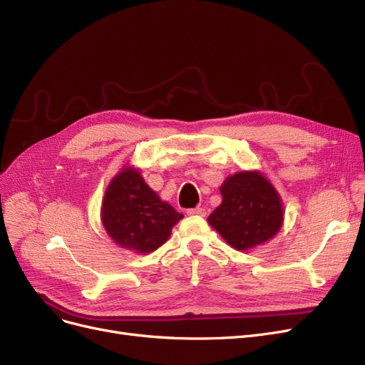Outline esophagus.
<instances>
[{"mask_svg": "<svg viewBox=\"0 0 365 365\" xmlns=\"http://www.w3.org/2000/svg\"><path fill=\"white\" fill-rule=\"evenodd\" d=\"M186 213L190 215V217H205L206 210L203 207H194V209H187Z\"/></svg>", "mask_w": 365, "mask_h": 365, "instance_id": "esophagus-1", "label": "esophagus"}]
</instances>
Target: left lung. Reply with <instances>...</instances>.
<instances>
[{"instance_id": "1", "label": "left lung", "mask_w": 365, "mask_h": 365, "mask_svg": "<svg viewBox=\"0 0 365 365\" xmlns=\"http://www.w3.org/2000/svg\"><path fill=\"white\" fill-rule=\"evenodd\" d=\"M222 203L215 209L209 224L233 248L245 251L278 233L282 224L281 200L257 171H242L221 186Z\"/></svg>"}]
</instances>
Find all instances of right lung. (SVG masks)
Masks as SVG:
<instances>
[{
    "mask_svg": "<svg viewBox=\"0 0 365 365\" xmlns=\"http://www.w3.org/2000/svg\"><path fill=\"white\" fill-rule=\"evenodd\" d=\"M182 218V213L145 185L137 170H121L105 192L103 227L123 248L141 254L158 250Z\"/></svg>",
    "mask_w": 365,
    "mask_h": 365,
    "instance_id": "add662e5",
    "label": "right lung"
}]
</instances>
